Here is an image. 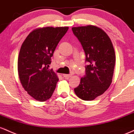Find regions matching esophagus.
<instances>
[{"instance_id": "34e87169", "label": "esophagus", "mask_w": 134, "mask_h": 134, "mask_svg": "<svg viewBox=\"0 0 134 134\" xmlns=\"http://www.w3.org/2000/svg\"><path fill=\"white\" fill-rule=\"evenodd\" d=\"M72 76V75H71V74H64L63 75V77L64 78H65L66 79H70V77H71V76Z\"/></svg>"}]
</instances>
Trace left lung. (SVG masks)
Returning a JSON list of instances; mask_svg holds the SVG:
<instances>
[{"label": "left lung", "instance_id": "obj_1", "mask_svg": "<svg viewBox=\"0 0 134 134\" xmlns=\"http://www.w3.org/2000/svg\"><path fill=\"white\" fill-rule=\"evenodd\" d=\"M85 54V75L74 91L84 100H92L103 94L110 86L115 66V53L108 35L92 25L73 27Z\"/></svg>", "mask_w": 134, "mask_h": 134}]
</instances>
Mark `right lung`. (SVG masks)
I'll use <instances>...</instances> for the list:
<instances>
[{"label":"right lung","instance_id":"right-lung-1","mask_svg":"<svg viewBox=\"0 0 134 134\" xmlns=\"http://www.w3.org/2000/svg\"><path fill=\"white\" fill-rule=\"evenodd\" d=\"M68 27L38 28L27 36L19 51L18 70L23 87L35 99L51 98L58 82L52 69L51 57Z\"/></svg>","mask_w":134,"mask_h":134}]
</instances>
